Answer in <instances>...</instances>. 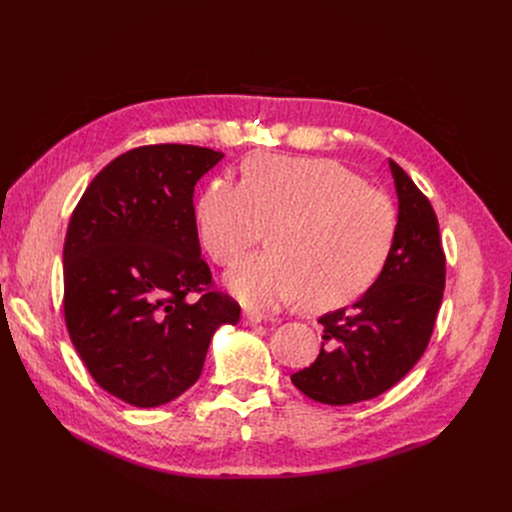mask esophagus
Wrapping results in <instances>:
<instances>
[{
  "label": "esophagus",
  "mask_w": 512,
  "mask_h": 512,
  "mask_svg": "<svg viewBox=\"0 0 512 512\" xmlns=\"http://www.w3.org/2000/svg\"><path fill=\"white\" fill-rule=\"evenodd\" d=\"M261 321H263V315H259L255 311L242 313V324H245V326H257V324H261Z\"/></svg>",
  "instance_id": "1"
}]
</instances>
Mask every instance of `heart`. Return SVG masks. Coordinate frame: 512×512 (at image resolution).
<instances>
[{
  "instance_id": "heart-1",
  "label": "heart",
  "mask_w": 512,
  "mask_h": 512,
  "mask_svg": "<svg viewBox=\"0 0 512 512\" xmlns=\"http://www.w3.org/2000/svg\"><path fill=\"white\" fill-rule=\"evenodd\" d=\"M205 253L234 267L274 228V251L228 276L234 297L255 309L305 301L334 311L378 282L392 255L398 211L392 199L324 157L255 155L242 184L213 180L195 209Z\"/></svg>"
}]
</instances>
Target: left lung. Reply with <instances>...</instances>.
<instances>
[{
	"instance_id": "8db88e82",
	"label": "left lung",
	"mask_w": 512,
	"mask_h": 512,
	"mask_svg": "<svg viewBox=\"0 0 512 512\" xmlns=\"http://www.w3.org/2000/svg\"><path fill=\"white\" fill-rule=\"evenodd\" d=\"M390 170L398 232L384 272L353 307L319 317V357L290 375L324 405H353L390 390L421 359L436 326L446 282L436 211L392 159Z\"/></svg>"
}]
</instances>
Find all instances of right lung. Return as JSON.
Returning a JSON list of instances; mask_svg holds the SVG:
<instances>
[{
  "label": "right lung",
  "mask_w": 512,
  "mask_h": 512,
  "mask_svg": "<svg viewBox=\"0 0 512 512\" xmlns=\"http://www.w3.org/2000/svg\"><path fill=\"white\" fill-rule=\"evenodd\" d=\"M224 153L145 145L110 161L80 197L64 242V317L93 380L159 407L201 375L211 336L240 305L201 259L195 184ZM202 297L193 304L187 294Z\"/></svg>",
  "instance_id": "1"
}]
</instances>
